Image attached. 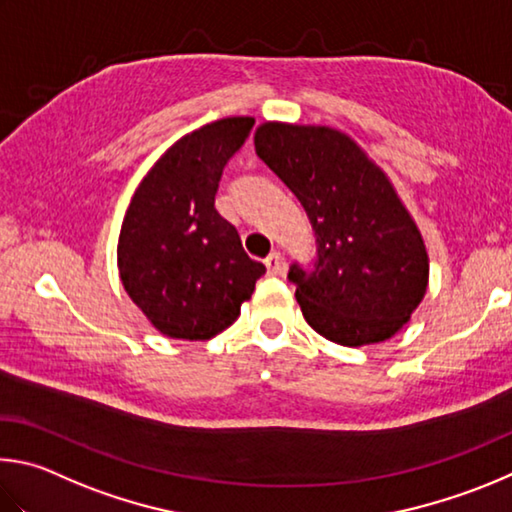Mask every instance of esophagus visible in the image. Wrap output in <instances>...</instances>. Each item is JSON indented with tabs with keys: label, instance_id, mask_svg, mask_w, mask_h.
I'll use <instances>...</instances> for the list:
<instances>
[{
	"label": "esophagus",
	"instance_id": "1",
	"mask_svg": "<svg viewBox=\"0 0 512 512\" xmlns=\"http://www.w3.org/2000/svg\"><path fill=\"white\" fill-rule=\"evenodd\" d=\"M265 267H267V274L272 276H279L283 272V256L279 251H272V254L265 258Z\"/></svg>",
	"mask_w": 512,
	"mask_h": 512
}]
</instances>
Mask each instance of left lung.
Listing matches in <instances>:
<instances>
[{
	"instance_id": "left-lung-1",
	"label": "left lung",
	"mask_w": 512,
	"mask_h": 512,
	"mask_svg": "<svg viewBox=\"0 0 512 512\" xmlns=\"http://www.w3.org/2000/svg\"><path fill=\"white\" fill-rule=\"evenodd\" d=\"M254 146L315 229V267L288 274L308 324L342 346L396 335L425 297L429 258L387 173L328 125L267 121Z\"/></svg>"
}]
</instances>
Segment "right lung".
<instances>
[{
  "instance_id": "add662e5",
  "label": "right lung",
  "mask_w": 512,
  "mask_h": 512,
  "mask_svg": "<svg viewBox=\"0 0 512 512\" xmlns=\"http://www.w3.org/2000/svg\"><path fill=\"white\" fill-rule=\"evenodd\" d=\"M251 125V116H229L184 134L125 211L116 247L121 283L161 335L200 342L222 333L265 274L213 206L222 170Z\"/></svg>"
}]
</instances>
